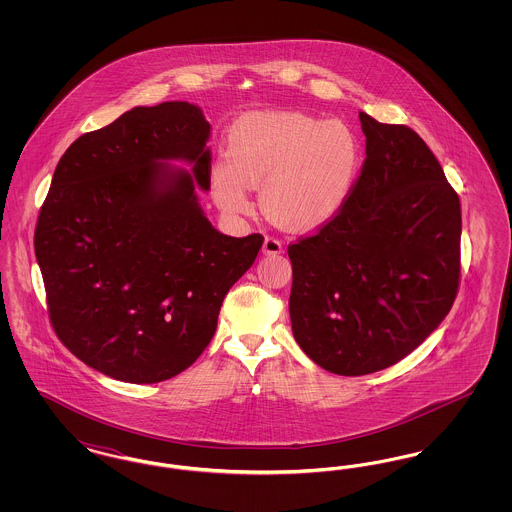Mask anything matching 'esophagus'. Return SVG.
I'll return each mask as SVG.
<instances>
[{"instance_id": "34e87169", "label": "esophagus", "mask_w": 512, "mask_h": 512, "mask_svg": "<svg viewBox=\"0 0 512 512\" xmlns=\"http://www.w3.org/2000/svg\"><path fill=\"white\" fill-rule=\"evenodd\" d=\"M282 251V242L276 236H267L263 242V253L267 255H278Z\"/></svg>"}]
</instances>
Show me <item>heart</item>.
<instances>
[{
    "mask_svg": "<svg viewBox=\"0 0 512 512\" xmlns=\"http://www.w3.org/2000/svg\"><path fill=\"white\" fill-rule=\"evenodd\" d=\"M361 146L341 121L301 113H255L236 122L228 155L211 172L215 201L228 213L251 209V186L263 184L268 215L309 230L334 219L355 188Z\"/></svg>",
    "mask_w": 512,
    "mask_h": 512,
    "instance_id": "heart-1",
    "label": "heart"
}]
</instances>
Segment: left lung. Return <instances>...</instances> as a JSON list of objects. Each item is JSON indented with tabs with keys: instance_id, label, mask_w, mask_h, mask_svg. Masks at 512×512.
<instances>
[{
	"instance_id": "1",
	"label": "left lung",
	"mask_w": 512,
	"mask_h": 512,
	"mask_svg": "<svg viewBox=\"0 0 512 512\" xmlns=\"http://www.w3.org/2000/svg\"><path fill=\"white\" fill-rule=\"evenodd\" d=\"M359 119L366 159L347 203L288 245L293 338L340 376L405 359L461 284V201L436 155L405 124Z\"/></svg>"
}]
</instances>
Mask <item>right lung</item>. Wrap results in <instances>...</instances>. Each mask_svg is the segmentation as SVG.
I'll list each match as a JSON object with an SVG mask.
<instances>
[{
  "instance_id": "right-lung-1",
  "label": "right lung",
  "mask_w": 512,
  "mask_h": 512,
  "mask_svg": "<svg viewBox=\"0 0 512 512\" xmlns=\"http://www.w3.org/2000/svg\"><path fill=\"white\" fill-rule=\"evenodd\" d=\"M209 132L192 103L134 107L82 134L53 172L34 230L49 322L105 376L155 384L194 365L263 245L220 234L197 205L195 186H211ZM167 158L194 162L195 176L169 172Z\"/></svg>"
}]
</instances>
